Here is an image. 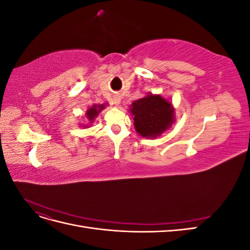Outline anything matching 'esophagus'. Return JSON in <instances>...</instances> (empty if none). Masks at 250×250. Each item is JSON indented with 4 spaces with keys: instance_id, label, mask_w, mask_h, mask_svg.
Segmentation results:
<instances>
[{
    "instance_id": "34e87169",
    "label": "esophagus",
    "mask_w": 250,
    "mask_h": 250,
    "mask_svg": "<svg viewBox=\"0 0 250 250\" xmlns=\"http://www.w3.org/2000/svg\"><path fill=\"white\" fill-rule=\"evenodd\" d=\"M113 101H115V102H113V103H115V104L117 105V106H118V105L120 104V99H119L118 97H116V98H115V100H113Z\"/></svg>"
}]
</instances>
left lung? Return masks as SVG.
I'll return each mask as SVG.
<instances>
[{"label": "left lung", "instance_id": "1", "mask_svg": "<svg viewBox=\"0 0 250 250\" xmlns=\"http://www.w3.org/2000/svg\"><path fill=\"white\" fill-rule=\"evenodd\" d=\"M134 128L143 138L155 139L168 130L175 121V111L170 101L161 95L148 94L130 105Z\"/></svg>", "mask_w": 250, "mask_h": 250}]
</instances>
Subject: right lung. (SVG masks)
Wrapping results in <instances>:
<instances>
[{"instance_id": "obj_1", "label": "right lung", "mask_w": 250, "mask_h": 250, "mask_svg": "<svg viewBox=\"0 0 250 250\" xmlns=\"http://www.w3.org/2000/svg\"><path fill=\"white\" fill-rule=\"evenodd\" d=\"M104 108H105V104H102V105H97V104H95V105H93L92 107H89V108L87 109L86 113H85V116H86V118H87V120H88V122H89V125H85V126H83V127H87V126L92 125V123H94L95 118H97V116L99 115V113H100Z\"/></svg>"}]
</instances>
